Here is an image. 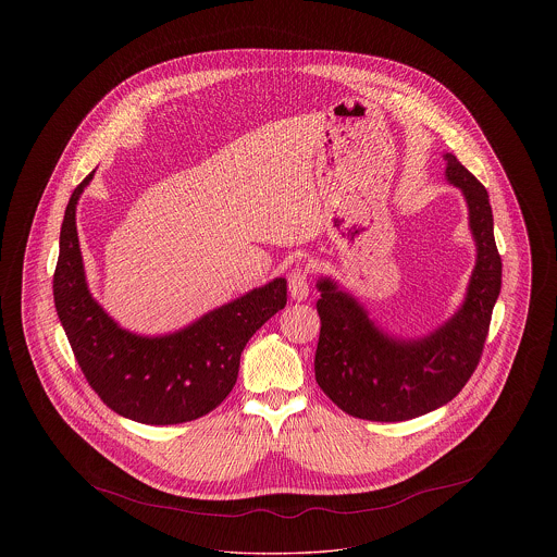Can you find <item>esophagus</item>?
Returning a JSON list of instances; mask_svg holds the SVG:
<instances>
[{"label":"esophagus","instance_id":"esophagus-1","mask_svg":"<svg viewBox=\"0 0 557 557\" xmlns=\"http://www.w3.org/2000/svg\"><path fill=\"white\" fill-rule=\"evenodd\" d=\"M288 288H290V296L294 300H307L309 296V275L307 269L296 267L292 269L290 277H288Z\"/></svg>","mask_w":557,"mask_h":557}]
</instances>
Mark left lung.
<instances>
[{
	"instance_id": "left-lung-1",
	"label": "left lung",
	"mask_w": 557,
	"mask_h": 557,
	"mask_svg": "<svg viewBox=\"0 0 557 557\" xmlns=\"http://www.w3.org/2000/svg\"><path fill=\"white\" fill-rule=\"evenodd\" d=\"M445 177L461 189L476 246L463 302L438 327L418 338L386 332L366 305L332 277H319L321 319L315 380L343 411L371 422H403L430 413L466 386L476 370L493 307L502 292V257L493 234L488 194L445 154Z\"/></svg>"
}]
</instances>
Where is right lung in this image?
Masks as SVG:
<instances>
[{"label":"right lung","mask_w":557,"mask_h":557,"mask_svg":"<svg viewBox=\"0 0 557 557\" xmlns=\"http://www.w3.org/2000/svg\"><path fill=\"white\" fill-rule=\"evenodd\" d=\"M94 173L75 187L60 230L53 273L60 323L89 386L112 411L139 424L198 420L232 393L244 346L286 307V280L275 277L169 334L121 327L91 296L81 255L77 205Z\"/></svg>","instance_id":"obj_1"}]
</instances>
